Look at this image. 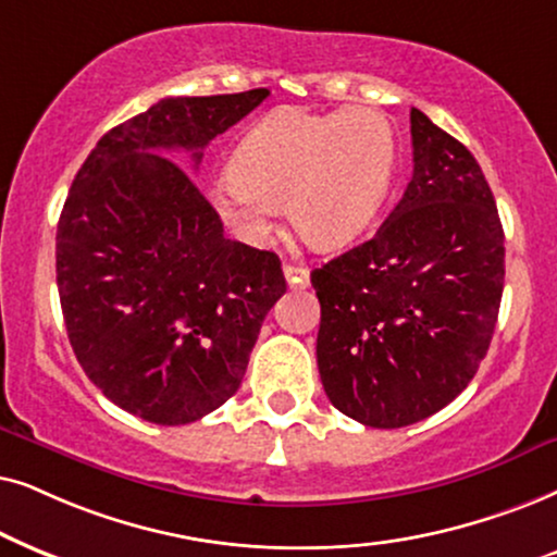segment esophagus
I'll use <instances>...</instances> for the list:
<instances>
[{"mask_svg": "<svg viewBox=\"0 0 557 557\" xmlns=\"http://www.w3.org/2000/svg\"><path fill=\"white\" fill-rule=\"evenodd\" d=\"M283 272H285V280L290 287H306L310 280V270L302 264H285Z\"/></svg>", "mask_w": 557, "mask_h": 557, "instance_id": "esophagus-1", "label": "esophagus"}]
</instances>
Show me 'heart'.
Returning a JSON list of instances; mask_svg holds the SVG:
<instances>
[{
    "instance_id": "b5f03b06",
    "label": "heart",
    "mask_w": 557,
    "mask_h": 557,
    "mask_svg": "<svg viewBox=\"0 0 557 557\" xmlns=\"http://www.w3.org/2000/svg\"><path fill=\"white\" fill-rule=\"evenodd\" d=\"M395 168L397 135L380 111L283 109L242 139L232 173L211 185V201L244 242H262L285 201L287 221L302 239L341 249L372 224Z\"/></svg>"
}]
</instances>
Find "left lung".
Segmentation results:
<instances>
[{
  "label": "left lung",
  "instance_id": "obj_1",
  "mask_svg": "<svg viewBox=\"0 0 557 557\" xmlns=\"http://www.w3.org/2000/svg\"><path fill=\"white\" fill-rule=\"evenodd\" d=\"M412 181L372 239L310 272L318 372L369 428L425 420L469 387L504 290V232L479 162L410 111Z\"/></svg>",
  "mask_w": 557,
  "mask_h": 557
}]
</instances>
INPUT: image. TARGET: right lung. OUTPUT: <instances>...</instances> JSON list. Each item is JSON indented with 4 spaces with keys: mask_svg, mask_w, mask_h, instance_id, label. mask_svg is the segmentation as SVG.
Here are the masks:
<instances>
[{
    "mask_svg": "<svg viewBox=\"0 0 557 557\" xmlns=\"http://www.w3.org/2000/svg\"><path fill=\"white\" fill-rule=\"evenodd\" d=\"M270 91L175 96L109 129L73 177L55 236L78 364L111 403L158 425L201 420L239 389L280 257L224 236L188 170Z\"/></svg>",
    "mask_w": 557,
    "mask_h": 557,
    "instance_id": "add662e5",
    "label": "right lung"
}]
</instances>
